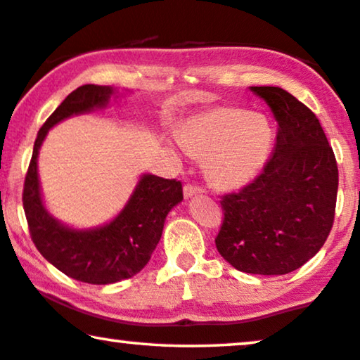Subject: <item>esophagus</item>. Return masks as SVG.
<instances>
[{"mask_svg": "<svg viewBox=\"0 0 360 360\" xmlns=\"http://www.w3.org/2000/svg\"><path fill=\"white\" fill-rule=\"evenodd\" d=\"M200 193H204V189L199 188V186H195V184H186L184 186V195H186V198H191V195L200 194Z\"/></svg>", "mask_w": 360, "mask_h": 360, "instance_id": "obj_1", "label": "esophagus"}]
</instances>
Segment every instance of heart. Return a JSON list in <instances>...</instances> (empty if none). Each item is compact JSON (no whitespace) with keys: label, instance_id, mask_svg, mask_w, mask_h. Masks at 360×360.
Instances as JSON below:
<instances>
[{"label":"heart","instance_id":"obj_1","mask_svg":"<svg viewBox=\"0 0 360 360\" xmlns=\"http://www.w3.org/2000/svg\"><path fill=\"white\" fill-rule=\"evenodd\" d=\"M191 155L207 156L209 174L224 188L252 181L270 156L273 130L262 115L237 107H215L189 118L177 131Z\"/></svg>","mask_w":360,"mask_h":360}]
</instances>
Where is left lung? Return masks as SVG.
Wrapping results in <instances>:
<instances>
[{
    "label": "left lung",
    "instance_id": "obj_1",
    "mask_svg": "<svg viewBox=\"0 0 360 360\" xmlns=\"http://www.w3.org/2000/svg\"><path fill=\"white\" fill-rule=\"evenodd\" d=\"M278 122L276 145L260 174L224 194L215 237L220 255L238 271L286 275L324 245L334 222L339 172L316 115L280 87H250Z\"/></svg>",
    "mask_w": 360,
    "mask_h": 360
}]
</instances>
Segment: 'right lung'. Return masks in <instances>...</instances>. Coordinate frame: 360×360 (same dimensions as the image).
<instances>
[{
    "label": "right lung",
    "instance_id": "add662e5",
    "mask_svg": "<svg viewBox=\"0 0 360 360\" xmlns=\"http://www.w3.org/2000/svg\"><path fill=\"white\" fill-rule=\"evenodd\" d=\"M113 89L87 84L65 97L37 133L22 189V207L32 242L57 270L90 285H110L135 276L155 252L166 215L183 200L176 179L143 174L130 200L112 222L92 230L65 227L47 214L41 199L37 155L47 131L62 120L102 108Z\"/></svg>",
    "mask_w": 360,
    "mask_h": 360
}]
</instances>
